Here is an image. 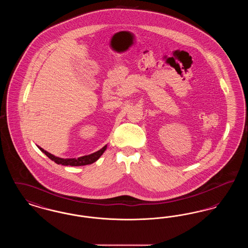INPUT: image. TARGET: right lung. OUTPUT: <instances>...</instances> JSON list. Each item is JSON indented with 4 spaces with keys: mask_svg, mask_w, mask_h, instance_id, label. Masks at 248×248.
<instances>
[{
    "mask_svg": "<svg viewBox=\"0 0 248 248\" xmlns=\"http://www.w3.org/2000/svg\"><path fill=\"white\" fill-rule=\"evenodd\" d=\"M44 154L47 156L49 159H51L52 161H54L56 164L62 165H71V166H81V165H91L94 162H96L99 157L104 154V152L106 151L107 145H105L102 149H100L99 151L95 152L94 154H88V155H84L79 158H59L53 154L48 153L46 151H45L43 148L37 146Z\"/></svg>",
    "mask_w": 248,
    "mask_h": 248,
    "instance_id": "add662e5",
    "label": "right lung"
}]
</instances>
